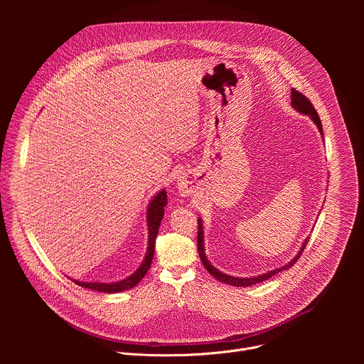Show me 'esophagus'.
Segmentation results:
<instances>
[{
	"label": "esophagus",
	"instance_id": "1",
	"mask_svg": "<svg viewBox=\"0 0 364 364\" xmlns=\"http://www.w3.org/2000/svg\"><path fill=\"white\" fill-rule=\"evenodd\" d=\"M178 190L186 196L191 191V183L186 177H180L178 180Z\"/></svg>",
	"mask_w": 364,
	"mask_h": 364
}]
</instances>
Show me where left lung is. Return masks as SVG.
Instances as JSON below:
<instances>
[{
	"instance_id": "obj_1",
	"label": "left lung",
	"mask_w": 364,
	"mask_h": 364,
	"mask_svg": "<svg viewBox=\"0 0 364 364\" xmlns=\"http://www.w3.org/2000/svg\"><path fill=\"white\" fill-rule=\"evenodd\" d=\"M291 105H292V108H294L295 111H298L299 114L308 115L311 119H313V121H314V124L317 125L318 131H320V132H321V135H323V125H321L320 117H318V114H317L316 108L313 107V103L309 102V99H308V97H305V96H304L302 93H299L298 90L292 89V90H291ZM197 222H198V232H197V249H198V256H200V259H201V262H203L204 268H205L207 271H209V272H210V275H213L218 281L225 282V284L232 285V287H250V285H255V284H259V282H264V281H267V279L272 278L274 275L279 274L281 271H284V269H288V268L294 267V264L298 261L299 256L302 255V252H304V249H305V245L308 243V237H306V239L304 240V243H302V246H301L299 252L294 256L292 261H289L287 265H284V267H281V268H277V269H274V271H269V272H267V274L257 275V277H250V278H237V277H232V275H226V274L220 272L219 269H216V268L209 262V259H207V256H205V253H204V236H203V223H201V219H198Z\"/></svg>"
}]
</instances>
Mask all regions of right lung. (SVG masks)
<instances>
[{
    "label": "right lung",
    "instance_id": "1",
    "mask_svg": "<svg viewBox=\"0 0 364 364\" xmlns=\"http://www.w3.org/2000/svg\"><path fill=\"white\" fill-rule=\"evenodd\" d=\"M166 205H167V191L163 188L154 196V198L148 204V212H146L148 247H146V253H145L142 264L134 274H131L128 278H125L122 281L111 282V284H108V282H83V281H77V279H72V281L83 288H89V289L105 292V294H115V292H122V291L134 288L144 278V275L148 272V269L151 267L154 250H155V237H157V235H159V229H160V225H161V220L164 216Z\"/></svg>",
    "mask_w": 364,
    "mask_h": 364
}]
</instances>
